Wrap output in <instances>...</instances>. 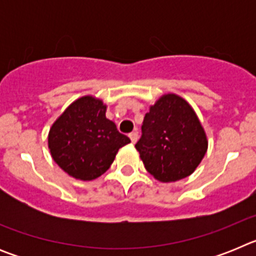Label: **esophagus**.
Masks as SVG:
<instances>
[{
	"label": "esophagus",
	"instance_id": "obj_1",
	"mask_svg": "<svg viewBox=\"0 0 256 256\" xmlns=\"http://www.w3.org/2000/svg\"><path fill=\"white\" fill-rule=\"evenodd\" d=\"M130 141H132V144H136V142H137V140H138V133L137 132L130 133Z\"/></svg>",
	"mask_w": 256,
	"mask_h": 256
}]
</instances>
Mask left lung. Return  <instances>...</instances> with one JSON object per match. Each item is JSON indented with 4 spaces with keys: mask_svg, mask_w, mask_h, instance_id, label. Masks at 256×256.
I'll list each match as a JSON object with an SVG mask.
<instances>
[{
    "mask_svg": "<svg viewBox=\"0 0 256 256\" xmlns=\"http://www.w3.org/2000/svg\"><path fill=\"white\" fill-rule=\"evenodd\" d=\"M136 148L144 168L162 182L183 180L198 168L208 148L194 108L177 94H165L150 108Z\"/></svg>",
    "mask_w": 256,
    "mask_h": 256,
    "instance_id": "obj_1",
    "label": "left lung"
}]
</instances>
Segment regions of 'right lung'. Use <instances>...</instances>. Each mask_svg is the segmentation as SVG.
I'll return each instance as SVG.
<instances>
[{"instance_id": "right-lung-1", "label": "right lung", "mask_w": 256, "mask_h": 256, "mask_svg": "<svg viewBox=\"0 0 256 256\" xmlns=\"http://www.w3.org/2000/svg\"><path fill=\"white\" fill-rule=\"evenodd\" d=\"M101 100L84 96L74 101L48 133L52 159L69 176L92 180L105 173L118 150L130 140L106 119Z\"/></svg>"}]
</instances>
